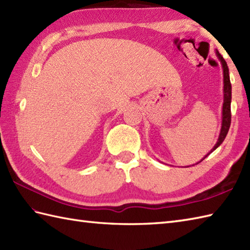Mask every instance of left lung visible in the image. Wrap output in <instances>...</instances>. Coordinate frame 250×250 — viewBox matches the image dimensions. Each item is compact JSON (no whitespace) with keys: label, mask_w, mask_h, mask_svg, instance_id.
I'll return each instance as SVG.
<instances>
[{"label":"left lung","mask_w":250,"mask_h":250,"mask_svg":"<svg viewBox=\"0 0 250 250\" xmlns=\"http://www.w3.org/2000/svg\"><path fill=\"white\" fill-rule=\"evenodd\" d=\"M216 55H217V57H218V59L221 62L222 68H224V105H222V125H221L220 134H219V137H218V141H217L216 145L214 146L213 149L210 150V152H213L216 149V148H218L222 144V142L225 141L226 136L228 134V131H229V129H230V125H231L232 88H231L230 76H229V68H228L227 62L225 61L224 58H222V56L219 54L218 50H216ZM207 156H208V153H207V155L203 159H202L201 161H203Z\"/></svg>","instance_id":"obj_1"}]
</instances>
